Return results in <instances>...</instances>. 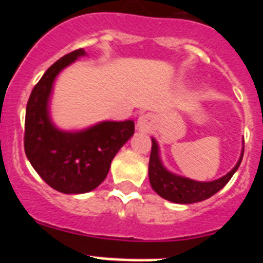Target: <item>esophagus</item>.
<instances>
[{"label": "esophagus", "instance_id": "34e87169", "mask_svg": "<svg viewBox=\"0 0 263 263\" xmlns=\"http://www.w3.org/2000/svg\"><path fill=\"white\" fill-rule=\"evenodd\" d=\"M155 122L154 116L150 115V113H146V115L139 116L138 120H137V127H138L141 132H150Z\"/></svg>", "mask_w": 263, "mask_h": 263}]
</instances>
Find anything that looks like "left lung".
I'll list each match as a JSON object with an SVG mask.
<instances>
[{
  "instance_id": "8db88e82",
  "label": "left lung",
  "mask_w": 263,
  "mask_h": 263,
  "mask_svg": "<svg viewBox=\"0 0 263 263\" xmlns=\"http://www.w3.org/2000/svg\"><path fill=\"white\" fill-rule=\"evenodd\" d=\"M152 154H150V162H148L150 184L159 196L178 204L197 203V201H203L208 197L213 196L216 192L224 188L227 183L231 180L233 174L240 167L243 157L242 148L241 157L236 166L222 178L212 180V182H196V180L184 178V176L175 175V174L170 173L168 170H166V167L163 166L162 160H160L159 147H158L157 141L154 138H152Z\"/></svg>"
}]
</instances>
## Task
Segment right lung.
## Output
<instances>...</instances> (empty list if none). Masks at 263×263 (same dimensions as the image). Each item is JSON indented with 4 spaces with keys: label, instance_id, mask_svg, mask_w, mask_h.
Instances as JSON below:
<instances>
[{
    "label": "right lung",
    "instance_id": "1",
    "mask_svg": "<svg viewBox=\"0 0 263 263\" xmlns=\"http://www.w3.org/2000/svg\"><path fill=\"white\" fill-rule=\"evenodd\" d=\"M83 48L55 62L31 90L25 118V153L50 187L63 194H85L104 182L116 154L134 134L132 120L104 121L80 132H63L52 124L48 101L53 80Z\"/></svg>",
    "mask_w": 263,
    "mask_h": 263
}]
</instances>
